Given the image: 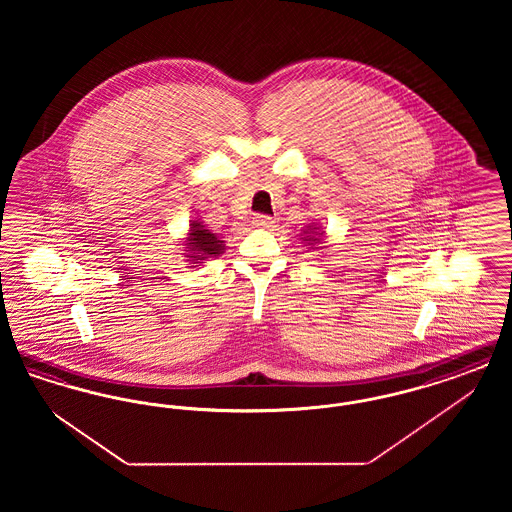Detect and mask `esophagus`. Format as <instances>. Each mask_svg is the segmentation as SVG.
<instances>
[{
	"instance_id": "34e87169",
	"label": "esophagus",
	"mask_w": 512,
	"mask_h": 512,
	"mask_svg": "<svg viewBox=\"0 0 512 512\" xmlns=\"http://www.w3.org/2000/svg\"><path fill=\"white\" fill-rule=\"evenodd\" d=\"M253 226H257V228H265V230H268V228H272V226H274V220L270 219V217H267V215H257V217L253 219Z\"/></svg>"
}]
</instances>
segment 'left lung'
<instances>
[{"mask_svg": "<svg viewBox=\"0 0 512 512\" xmlns=\"http://www.w3.org/2000/svg\"><path fill=\"white\" fill-rule=\"evenodd\" d=\"M301 236H303L301 240H303L305 244H309L311 247H313V245L317 247V245L322 244V236H324V232H320V226H317L315 222H311L309 226H305V228H303V234H301Z\"/></svg>", "mask_w": 512, "mask_h": 512, "instance_id": "8db88e82", "label": "left lung"}]
</instances>
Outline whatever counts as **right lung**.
<instances>
[{
  "label": "right lung",
  "mask_w": 512,
  "mask_h": 512,
  "mask_svg": "<svg viewBox=\"0 0 512 512\" xmlns=\"http://www.w3.org/2000/svg\"><path fill=\"white\" fill-rule=\"evenodd\" d=\"M184 257H188L190 265H201L211 257H219L220 253H224V240L220 238V234L209 230L203 220H190V230L188 236L184 238Z\"/></svg>",
  "instance_id": "1"
}]
</instances>
